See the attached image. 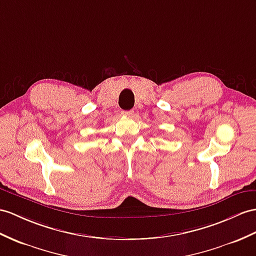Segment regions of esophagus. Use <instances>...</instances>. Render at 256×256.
<instances>
[{
	"mask_svg": "<svg viewBox=\"0 0 256 256\" xmlns=\"http://www.w3.org/2000/svg\"><path fill=\"white\" fill-rule=\"evenodd\" d=\"M122 114L124 116H132L134 114V110H122Z\"/></svg>",
	"mask_w": 256,
	"mask_h": 256,
	"instance_id": "1",
	"label": "esophagus"
}]
</instances>
